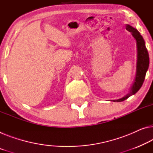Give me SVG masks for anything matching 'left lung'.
<instances>
[{"mask_svg":"<svg viewBox=\"0 0 153 153\" xmlns=\"http://www.w3.org/2000/svg\"><path fill=\"white\" fill-rule=\"evenodd\" d=\"M126 29L129 32L131 33L134 38L137 42V70H136V76L134 83L131 87V91L127 95L120 99L114 100V102H121L124 100L127 99L131 96L135 94L137 92L138 90L141 88V87L144 83L146 74L149 66V55L148 53L147 48L145 45V42L141 36L139 31L137 29H134L131 26L126 25Z\"/></svg>","mask_w":153,"mask_h":153,"instance_id":"obj_1","label":"left lung"}]
</instances>
